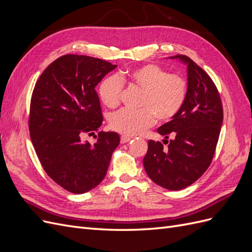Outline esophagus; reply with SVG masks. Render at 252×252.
I'll return each instance as SVG.
<instances>
[{
    "label": "esophagus",
    "mask_w": 252,
    "mask_h": 252,
    "mask_svg": "<svg viewBox=\"0 0 252 252\" xmlns=\"http://www.w3.org/2000/svg\"><path fill=\"white\" fill-rule=\"evenodd\" d=\"M130 140H131L130 136H127V135L121 136V143H122V144H125V143H127V142L130 141Z\"/></svg>",
    "instance_id": "obj_1"
}]
</instances>
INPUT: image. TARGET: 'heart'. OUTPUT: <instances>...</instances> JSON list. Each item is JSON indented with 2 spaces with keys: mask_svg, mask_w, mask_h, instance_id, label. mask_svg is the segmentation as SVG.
Instances as JSON below:
<instances>
[{
  "mask_svg": "<svg viewBox=\"0 0 252 252\" xmlns=\"http://www.w3.org/2000/svg\"><path fill=\"white\" fill-rule=\"evenodd\" d=\"M123 83L143 91L140 110L122 109L112 114L110 127L122 134L135 135L156 123L173 119L184 106L188 83L182 75L168 73L156 64H146L119 75H108L98 86V95L108 108L120 104Z\"/></svg>",
  "mask_w": 252,
  "mask_h": 252,
  "instance_id": "1",
  "label": "heart"
}]
</instances>
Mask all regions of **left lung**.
Wrapping results in <instances>:
<instances>
[{
    "instance_id": "left-lung-1",
    "label": "left lung",
    "mask_w": 252,
    "mask_h": 252,
    "mask_svg": "<svg viewBox=\"0 0 252 252\" xmlns=\"http://www.w3.org/2000/svg\"><path fill=\"white\" fill-rule=\"evenodd\" d=\"M187 66L188 95L179 113L158 128L163 142L148 141L143 165L157 185L181 190L191 185L207 170L215 156L223 123V106L219 91L209 75L191 59L178 55ZM173 139L168 142V136Z\"/></svg>"
}]
</instances>
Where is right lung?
<instances>
[{"label":"right lung","instance_id":"1","mask_svg":"<svg viewBox=\"0 0 252 252\" xmlns=\"http://www.w3.org/2000/svg\"><path fill=\"white\" fill-rule=\"evenodd\" d=\"M117 65L87 56L57 59L37 80L30 102L29 131L44 170L67 191L81 194L105 178L120 144L117 132H98L96 142L81 135L97 130L103 116L95 86Z\"/></svg>","mask_w":252,"mask_h":252}]
</instances>
